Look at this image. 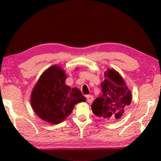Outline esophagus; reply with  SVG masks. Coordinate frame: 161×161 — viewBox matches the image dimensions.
Returning a JSON list of instances; mask_svg holds the SVG:
<instances>
[{
	"instance_id": "1",
	"label": "esophagus",
	"mask_w": 161,
	"mask_h": 161,
	"mask_svg": "<svg viewBox=\"0 0 161 161\" xmlns=\"http://www.w3.org/2000/svg\"><path fill=\"white\" fill-rule=\"evenodd\" d=\"M86 101L88 103H92V102H93L94 98L92 96V95H86Z\"/></svg>"
}]
</instances>
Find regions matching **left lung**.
<instances>
[{"label": "left lung", "instance_id": "left-lung-1", "mask_svg": "<svg viewBox=\"0 0 161 161\" xmlns=\"http://www.w3.org/2000/svg\"><path fill=\"white\" fill-rule=\"evenodd\" d=\"M104 76V81L101 84L103 94L94 101L92 110L103 119L115 121L123 116L130 105L131 92L116 71L108 69Z\"/></svg>", "mask_w": 161, "mask_h": 161}]
</instances>
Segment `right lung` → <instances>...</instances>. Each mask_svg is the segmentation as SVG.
<instances>
[{"label": "right lung", "mask_w": 161, "mask_h": 161, "mask_svg": "<svg viewBox=\"0 0 161 161\" xmlns=\"http://www.w3.org/2000/svg\"><path fill=\"white\" fill-rule=\"evenodd\" d=\"M66 78L64 71L53 65L42 73L32 89V108L40 119L50 124L61 123L75 104L86 101L80 89L65 84Z\"/></svg>", "instance_id": "1"}]
</instances>
